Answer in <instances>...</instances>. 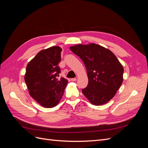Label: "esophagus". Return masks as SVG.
<instances>
[{
	"label": "esophagus",
	"instance_id": "34e87169",
	"mask_svg": "<svg viewBox=\"0 0 148 148\" xmlns=\"http://www.w3.org/2000/svg\"><path fill=\"white\" fill-rule=\"evenodd\" d=\"M71 81H72V82H76V81H77V78H71Z\"/></svg>",
	"mask_w": 148,
	"mask_h": 148
}]
</instances>
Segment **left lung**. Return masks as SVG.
<instances>
[{"instance_id": "1", "label": "left lung", "mask_w": 148, "mask_h": 148, "mask_svg": "<svg viewBox=\"0 0 148 148\" xmlns=\"http://www.w3.org/2000/svg\"><path fill=\"white\" fill-rule=\"evenodd\" d=\"M86 68L88 84L82 89L92 104L101 106L112 99L123 83V67L114 53L98 44H77L70 47Z\"/></svg>"}]
</instances>
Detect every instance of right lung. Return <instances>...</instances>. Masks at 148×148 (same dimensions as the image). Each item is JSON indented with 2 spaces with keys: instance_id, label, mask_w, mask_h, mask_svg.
Listing matches in <instances>:
<instances>
[{
  "instance_id": "1",
  "label": "right lung",
  "mask_w": 148,
  "mask_h": 148,
  "mask_svg": "<svg viewBox=\"0 0 148 148\" xmlns=\"http://www.w3.org/2000/svg\"><path fill=\"white\" fill-rule=\"evenodd\" d=\"M62 51L59 46L43 49L26 66L25 81L29 95L46 108L59 104L68 83L63 77L57 78L61 72L58 64L61 60Z\"/></svg>"
}]
</instances>
